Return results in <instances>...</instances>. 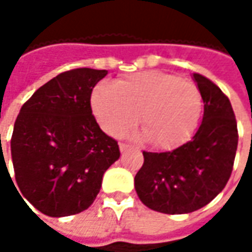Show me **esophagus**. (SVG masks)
Returning <instances> with one entry per match:
<instances>
[{"instance_id":"1","label":"esophagus","mask_w":252,"mask_h":252,"mask_svg":"<svg viewBox=\"0 0 252 252\" xmlns=\"http://www.w3.org/2000/svg\"><path fill=\"white\" fill-rule=\"evenodd\" d=\"M119 149H121V151L123 153V151H126L129 149V144H126V143H119Z\"/></svg>"}]
</instances>
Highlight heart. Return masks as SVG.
<instances>
[{
    "label": "heart",
    "mask_w": 252,
    "mask_h": 252,
    "mask_svg": "<svg viewBox=\"0 0 252 252\" xmlns=\"http://www.w3.org/2000/svg\"><path fill=\"white\" fill-rule=\"evenodd\" d=\"M92 109L101 127L122 136L137 121L154 147L182 146L198 129L203 101L188 80L158 70L127 75L115 85L99 84L92 92Z\"/></svg>",
    "instance_id": "obj_1"
}]
</instances>
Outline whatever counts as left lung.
<instances>
[{
    "label": "left lung",
    "mask_w": 252,
    "mask_h": 252,
    "mask_svg": "<svg viewBox=\"0 0 252 252\" xmlns=\"http://www.w3.org/2000/svg\"><path fill=\"white\" fill-rule=\"evenodd\" d=\"M193 80L205 103L198 131L175 150L143 151L144 162L134 177L141 202L167 215L195 212L216 198L237 151V122L228 98L206 77L195 73Z\"/></svg>",
    "instance_id": "left-lung-1"
}]
</instances>
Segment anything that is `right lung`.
I'll return each mask as SVG.
<instances>
[{
	"instance_id": "right-lung-1",
	"label": "right lung",
	"mask_w": 252,
	"mask_h": 252,
	"mask_svg": "<svg viewBox=\"0 0 252 252\" xmlns=\"http://www.w3.org/2000/svg\"><path fill=\"white\" fill-rule=\"evenodd\" d=\"M106 74L94 68L59 74L25 102L15 121L18 190L43 215L63 218L90 208L105 171L121 156L91 109L92 90Z\"/></svg>"
}]
</instances>
